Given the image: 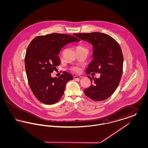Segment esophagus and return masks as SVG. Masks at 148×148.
<instances>
[{
  "instance_id": "34e87169",
  "label": "esophagus",
  "mask_w": 148,
  "mask_h": 148,
  "mask_svg": "<svg viewBox=\"0 0 148 148\" xmlns=\"http://www.w3.org/2000/svg\"><path fill=\"white\" fill-rule=\"evenodd\" d=\"M81 76H78V75H75V76H74V79H80L82 78Z\"/></svg>"
}]
</instances>
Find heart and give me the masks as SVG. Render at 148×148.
<instances>
[{
    "label": "heart",
    "mask_w": 148,
    "mask_h": 148,
    "mask_svg": "<svg viewBox=\"0 0 148 148\" xmlns=\"http://www.w3.org/2000/svg\"><path fill=\"white\" fill-rule=\"evenodd\" d=\"M71 70L73 72H74V73H79L80 71V69L77 66H73V67H71Z\"/></svg>",
    "instance_id": "heart-1"
}]
</instances>
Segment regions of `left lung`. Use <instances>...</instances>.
<instances>
[{
	"label": "left lung",
	"instance_id": "1",
	"mask_svg": "<svg viewBox=\"0 0 148 148\" xmlns=\"http://www.w3.org/2000/svg\"><path fill=\"white\" fill-rule=\"evenodd\" d=\"M74 35L94 47V59L89 64L86 73L100 74L99 78L92 79L90 87L85 94L94 101H102L109 98L119 84L123 71V55L119 43L110 35L99 32L77 33Z\"/></svg>",
	"mask_w": 148,
	"mask_h": 148
}]
</instances>
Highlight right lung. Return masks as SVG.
<instances>
[{"label":"right lung","instance_id":"1","mask_svg":"<svg viewBox=\"0 0 148 148\" xmlns=\"http://www.w3.org/2000/svg\"><path fill=\"white\" fill-rule=\"evenodd\" d=\"M77 37L53 33L34 38L27 48L25 68L29 86L38 100L45 104L57 103L63 95L66 83L73 75L64 71L60 77H52L51 73L60 65L58 54L64 47L74 42Z\"/></svg>","mask_w":148,"mask_h":148}]
</instances>
